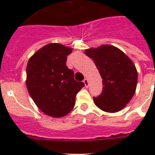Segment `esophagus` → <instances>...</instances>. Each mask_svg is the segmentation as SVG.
Returning a JSON list of instances; mask_svg holds the SVG:
<instances>
[{"instance_id": "34e87169", "label": "esophagus", "mask_w": 155, "mask_h": 155, "mask_svg": "<svg viewBox=\"0 0 155 155\" xmlns=\"http://www.w3.org/2000/svg\"><path fill=\"white\" fill-rule=\"evenodd\" d=\"M84 83L85 87H88V85H89V83H88V80H87V78H85L84 80Z\"/></svg>"}]
</instances>
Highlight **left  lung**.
<instances>
[{"label": "left lung", "mask_w": 155, "mask_h": 155, "mask_svg": "<svg viewBox=\"0 0 155 155\" xmlns=\"http://www.w3.org/2000/svg\"><path fill=\"white\" fill-rule=\"evenodd\" d=\"M94 61L101 75L103 91L93 97L95 104L107 113H117L125 108L134 95L137 71L134 63L117 47L102 45L85 50Z\"/></svg>", "instance_id": "1"}]
</instances>
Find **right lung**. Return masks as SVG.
I'll return each mask as SVG.
<instances>
[{"instance_id": "obj_1", "label": "right lung", "mask_w": 155, "mask_h": 155, "mask_svg": "<svg viewBox=\"0 0 155 155\" xmlns=\"http://www.w3.org/2000/svg\"><path fill=\"white\" fill-rule=\"evenodd\" d=\"M72 48L49 43L35 52L26 66V87L38 108L53 117H62L72 110L75 96L84 86L74 79L66 65Z\"/></svg>"}]
</instances>
